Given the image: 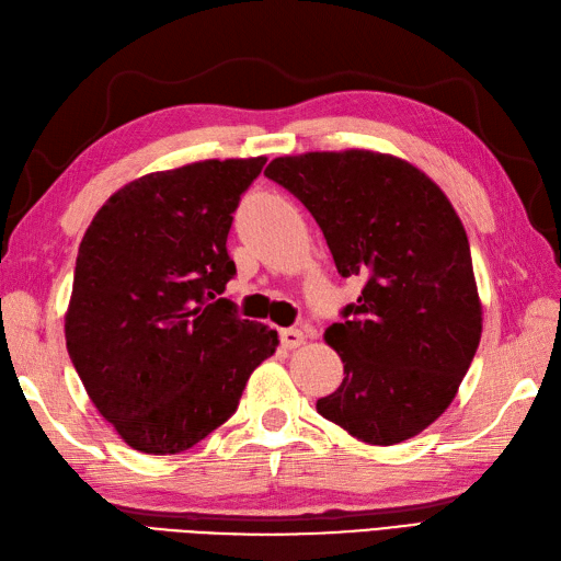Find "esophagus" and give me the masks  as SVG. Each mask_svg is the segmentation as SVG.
<instances>
[{
    "instance_id": "esophagus-1",
    "label": "esophagus",
    "mask_w": 561,
    "mask_h": 561,
    "mask_svg": "<svg viewBox=\"0 0 561 561\" xmlns=\"http://www.w3.org/2000/svg\"><path fill=\"white\" fill-rule=\"evenodd\" d=\"M280 344L285 350H297V346L305 344V332L297 328H285L280 330Z\"/></svg>"
}]
</instances>
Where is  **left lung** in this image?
Segmentation results:
<instances>
[{
	"label": "left lung",
	"mask_w": 561,
	"mask_h": 561,
	"mask_svg": "<svg viewBox=\"0 0 561 561\" xmlns=\"http://www.w3.org/2000/svg\"><path fill=\"white\" fill-rule=\"evenodd\" d=\"M264 174L311 211L340 276L366 280L325 330L344 380L316 411L373 446L427 430L456 399L481 340L456 209L425 172L373 150L285 156Z\"/></svg>",
	"instance_id": "1"
}]
</instances>
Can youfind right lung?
<instances>
[{
	"instance_id": "obj_1",
	"label": "right lung",
	"mask_w": 561,
	"mask_h": 561,
	"mask_svg": "<svg viewBox=\"0 0 561 561\" xmlns=\"http://www.w3.org/2000/svg\"><path fill=\"white\" fill-rule=\"evenodd\" d=\"M266 158L203 160L111 195L80 243L66 344L134 450L174 456L229 420L278 332L221 297L233 211Z\"/></svg>"
}]
</instances>
